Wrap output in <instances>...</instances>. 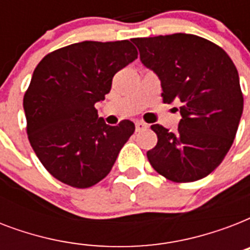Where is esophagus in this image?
I'll list each match as a JSON object with an SVG mask.
<instances>
[{"instance_id":"esophagus-1","label":"esophagus","mask_w":250,"mask_h":250,"mask_svg":"<svg viewBox=\"0 0 250 250\" xmlns=\"http://www.w3.org/2000/svg\"><path fill=\"white\" fill-rule=\"evenodd\" d=\"M135 125H136L137 132H140V131H144V129H146L149 127V125H146V123H144V122H141V121H137L136 123H135Z\"/></svg>"}]
</instances>
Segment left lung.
<instances>
[{"instance_id": "1", "label": "left lung", "mask_w": 250, "mask_h": 250, "mask_svg": "<svg viewBox=\"0 0 250 250\" xmlns=\"http://www.w3.org/2000/svg\"><path fill=\"white\" fill-rule=\"evenodd\" d=\"M132 42L162 86L164 102L180 101L178 131L153 125L158 141L146 157L168 180L196 182L217 168L236 136L244 98L235 64L211 41L189 33L137 37Z\"/></svg>"}]
</instances>
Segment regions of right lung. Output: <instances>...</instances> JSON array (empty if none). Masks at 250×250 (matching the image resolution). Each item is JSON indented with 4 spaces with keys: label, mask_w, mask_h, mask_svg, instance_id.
I'll return each mask as SVG.
<instances>
[{
    "label": "right lung",
    "mask_w": 250,
    "mask_h": 250,
    "mask_svg": "<svg viewBox=\"0 0 250 250\" xmlns=\"http://www.w3.org/2000/svg\"><path fill=\"white\" fill-rule=\"evenodd\" d=\"M137 58L128 40L76 42L45 56L23 98L31 146L60 182L88 188L109 174L135 132L131 121L106 125L94 104L114 75Z\"/></svg>",
    "instance_id": "1"
}]
</instances>
